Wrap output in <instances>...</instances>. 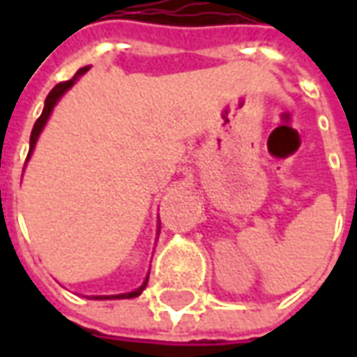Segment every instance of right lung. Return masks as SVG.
Returning a JSON list of instances; mask_svg holds the SVG:
<instances>
[{
    "instance_id": "obj_1",
    "label": "right lung",
    "mask_w": 357,
    "mask_h": 357,
    "mask_svg": "<svg viewBox=\"0 0 357 357\" xmlns=\"http://www.w3.org/2000/svg\"><path fill=\"white\" fill-rule=\"evenodd\" d=\"M89 70V66H84V68H80L78 73L74 74L73 78L70 80H66V82H61V84H57L55 88L51 89L50 95H47V99H45V107H43V112H42V116L38 118L36 120V124L34 128H32V135H30V151H28V156H26V160L30 158V155H32V151H34V145H36V141H38V135L42 133L43 130V126H45V122H47V118H50L51 114V110H53V107H55V102L61 99V95L65 93L66 89H70L74 86V82L78 80L80 78L82 74H86ZM147 281H149V277L145 279V283L141 284L139 289L137 291H133V292H126V294H116V296H95V298H135V296H139L141 292H143V289L147 287Z\"/></svg>"
}]
</instances>
